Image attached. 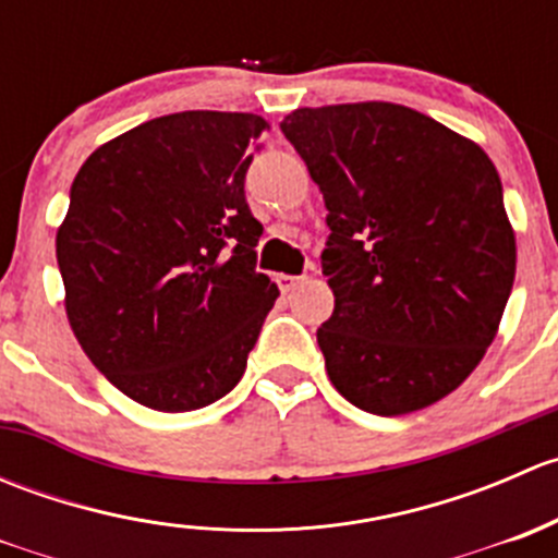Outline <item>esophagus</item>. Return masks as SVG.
Instances as JSON below:
<instances>
[{"instance_id":"34e87169","label":"esophagus","mask_w":558,"mask_h":558,"mask_svg":"<svg viewBox=\"0 0 558 558\" xmlns=\"http://www.w3.org/2000/svg\"><path fill=\"white\" fill-rule=\"evenodd\" d=\"M300 283H302V278H294V275H278V286H280V291H283V294L294 291Z\"/></svg>"}]
</instances>
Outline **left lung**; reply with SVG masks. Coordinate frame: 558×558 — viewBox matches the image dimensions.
Instances as JSON below:
<instances>
[{"instance_id":"8db88e82","label":"left lung","mask_w":558,"mask_h":558,"mask_svg":"<svg viewBox=\"0 0 558 558\" xmlns=\"http://www.w3.org/2000/svg\"><path fill=\"white\" fill-rule=\"evenodd\" d=\"M280 132L326 202L315 331L337 391L375 415L448 397L497 335L515 278L502 180L481 145L391 102L302 107Z\"/></svg>"}]
</instances>
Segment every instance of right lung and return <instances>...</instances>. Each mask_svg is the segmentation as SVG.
Masks as SVG:
<instances>
[{
	"instance_id": "add662e5",
	"label": "right lung",
	"mask_w": 558,
	"mask_h": 558,
	"mask_svg": "<svg viewBox=\"0 0 558 558\" xmlns=\"http://www.w3.org/2000/svg\"><path fill=\"white\" fill-rule=\"evenodd\" d=\"M269 129L253 112L185 110L129 129L75 174L56 234L66 318L118 391L185 413L240 384L278 300L256 272L262 223L245 172Z\"/></svg>"
}]
</instances>
